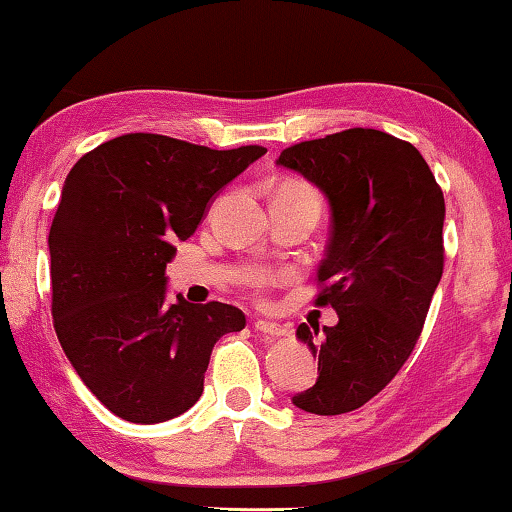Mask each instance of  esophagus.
I'll return each mask as SVG.
<instances>
[{
  "label": "esophagus",
  "mask_w": 512,
  "mask_h": 512,
  "mask_svg": "<svg viewBox=\"0 0 512 512\" xmlns=\"http://www.w3.org/2000/svg\"><path fill=\"white\" fill-rule=\"evenodd\" d=\"M255 332L264 337H287L289 330L285 326H280V323H273V321H255Z\"/></svg>",
  "instance_id": "esophagus-1"
}]
</instances>
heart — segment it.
Returning <instances> with one entry per match:
<instances>
[{
    "instance_id": "heart-1",
    "label": "heart",
    "mask_w": 512,
    "mask_h": 512,
    "mask_svg": "<svg viewBox=\"0 0 512 512\" xmlns=\"http://www.w3.org/2000/svg\"><path fill=\"white\" fill-rule=\"evenodd\" d=\"M282 189L300 193V196H307V198L319 200V196H316V193L310 189V186H305V184H287V186H282ZM275 282H278V278H275V275H271V273H264V271H257V273L250 275V285L257 287V289L271 287V285H275Z\"/></svg>"
}]
</instances>
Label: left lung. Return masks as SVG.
I'll use <instances>...</instances> for the list:
<instances>
[{
  "mask_svg": "<svg viewBox=\"0 0 512 512\" xmlns=\"http://www.w3.org/2000/svg\"><path fill=\"white\" fill-rule=\"evenodd\" d=\"M275 164L328 198L316 305L339 316L332 328L298 326L319 355V378L291 401L312 415H344L385 389L417 344L444 269V196L415 145L378 129L296 143Z\"/></svg>",
  "mask_w": 512,
  "mask_h": 512,
  "instance_id": "1",
  "label": "left lung"
}]
</instances>
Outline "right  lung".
<instances>
[{
    "mask_svg": "<svg viewBox=\"0 0 512 512\" xmlns=\"http://www.w3.org/2000/svg\"><path fill=\"white\" fill-rule=\"evenodd\" d=\"M266 148L125 134L86 152L50 227L52 316L84 385L120 419L159 424L200 399L212 348L246 326L225 303H166L175 241Z\"/></svg>",
    "mask_w": 512,
    "mask_h": 512,
    "instance_id": "right-lung-1",
    "label": "right lung"
}]
</instances>
